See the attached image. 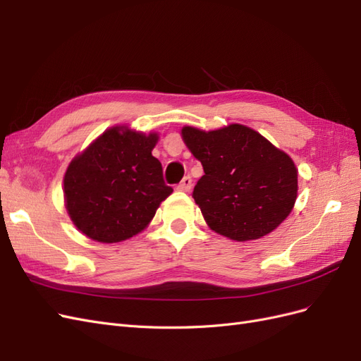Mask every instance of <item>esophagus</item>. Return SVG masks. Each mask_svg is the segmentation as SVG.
I'll return each instance as SVG.
<instances>
[{
	"label": "esophagus",
	"mask_w": 361,
	"mask_h": 361,
	"mask_svg": "<svg viewBox=\"0 0 361 361\" xmlns=\"http://www.w3.org/2000/svg\"><path fill=\"white\" fill-rule=\"evenodd\" d=\"M191 187H192V179L190 176H185L182 179V182L176 187V190L178 191H183V192H188L191 190Z\"/></svg>",
	"instance_id": "esophagus-1"
}]
</instances>
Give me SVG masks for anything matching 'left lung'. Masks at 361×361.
<instances>
[{
  "label": "left lung",
  "instance_id": "obj_1",
  "mask_svg": "<svg viewBox=\"0 0 361 361\" xmlns=\"http://www.w3.org/2000/svg\"><path fill=\"white\" fill-rule=\"evenodd\" d=\"M180 135L203 166L192 197L214 232L244 243L286 220L298 194V170L286 152L239 123L215 130L183 126Z\"/></svg>",
  "mask_w": 361,
  "mask_h": 361
}]
</instances>
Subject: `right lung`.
Here are the masks:
<instances>
[{
	"label": "right lung",
	"mask_w": 361,
	"mask_h": 361,
	"mask_svg": "<svg viewBox=\"0 0 361 361\" xmlns=\"http://www.w3.org/2000/svg\"><path fill=\"white\" fill-rule=\"evenodd\" d=\"M159 135L117 125L76 155L63 179L64 206L87 238L114 244L138 235L173 192L152 155Z\"/></svg>",
	"instance_id": "add662e5"
}]
</instances>
